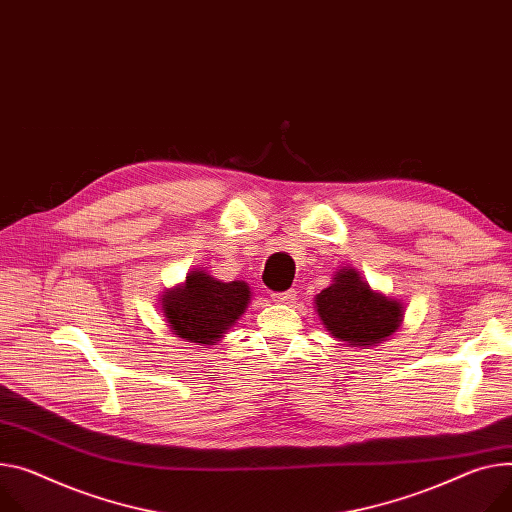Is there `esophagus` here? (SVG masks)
<instances>
[{"label": "esophagus", "instance_id": "esophagus-1", "mask_svg": "<svg viewBox=\"0 0 512 512\" xmlns=\"http://www.w3.org/2000/svg\"><path fill=\"white\" fill-rule=\"evenodd\" d=\"M295 297H297V295H295L293 289H291V291H283V293H272V301H274V303H293Z\"/></svg>", "mask_w": 512, "mask_h": 512}]
</instances>
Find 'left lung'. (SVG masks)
<instances>
[{"mask_svg":"<svg viewBox=\"0 0 512 512\" xmlns=\"http://www.w3.org/2000/svg\"><path fill=\"white\" fill-rule=\"evenodd\" d=\"M318 316L334 338L352 346L375 344L400 328L402 303L371 291L355 268L334 274V285L316 297Z\"/></svg>","mask_w":512,"mask_h":512,"instance_id":"1","label":"left lung"}]
</instances>
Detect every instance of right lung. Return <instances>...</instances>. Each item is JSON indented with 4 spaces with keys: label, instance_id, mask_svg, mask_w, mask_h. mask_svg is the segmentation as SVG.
Listing matches in <instances>:
<instances>
[{
    "label": "right lung",
    "instance_id": "add662e5",
    "mask_svg": "<svg viewBox=\"0 0 512 512\" xmlns=\"http://www.w3.org/2000/svg\"><path fill=\"white\" fill-rule=\"evenodd\" d=\"M250 301L244 281L221 283L203 270L186 277L184 287L164 295V316L172 330L190 342L213 344L238 320Z\"/></svg>",
    "mask_w": 512,
    "mask_h": 512
}]
</instances>
